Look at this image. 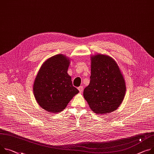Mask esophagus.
Returning <instances> with one entry per match:
<instances>
[{
  "mask_svg": "<svg viewBox=\"0 0 154 154\" xmlns=\"http://www.w3.org/2000/svg\"><path fill=\"white\" fill-rule=\"evenodd\" d=\"M83 86H80V87L78 88V90H79L80 93H82V92L83 91Z\"/></svg>",
  "mask_w": 154,
  "mask_h": 154,
  "instance_id": "obj_1",
  "label": "esophagus"
}]
</instances>
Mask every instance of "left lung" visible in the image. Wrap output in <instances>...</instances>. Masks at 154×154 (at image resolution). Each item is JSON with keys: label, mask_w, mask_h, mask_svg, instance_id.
Returning a JSON list of instances; mask_svg holds the SVG:
<instances>
[{"label": "left lung", "mask_w": 154, "mask_h": 154, "mask_svg": "<svg viewBox=\"0 0 154 154\" xmlns=\"http://www.w3.org/2000/svg\"><path fill=\"white\" fill-rule=\"evenodd\" d=\"M91 60L90 82L83 96L94 113L109 114L122 103L126 91L125 80L112 58L98 54L92 56Z\"/></svg>", "instance_id": "obj_1"}]
</instances>
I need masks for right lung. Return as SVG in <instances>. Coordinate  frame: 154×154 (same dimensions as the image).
<instances>
[{"instance_id": "obj_1", "label": "right lung", "mask_w": 154, "mask_h": 154, "mask_svg": "<svg viewBox=\"0 0 154 154\" xmlns=\"http://www.w3.org/2000/svg\"><path fill=\"white\" fill-rule=\"evenodd\" d=\"M69 63L63 54L53 56L42 64L37 75L34 94L41 107L49 112H60L79 92L67 74Z\"/></svg>"}]
</instances>
